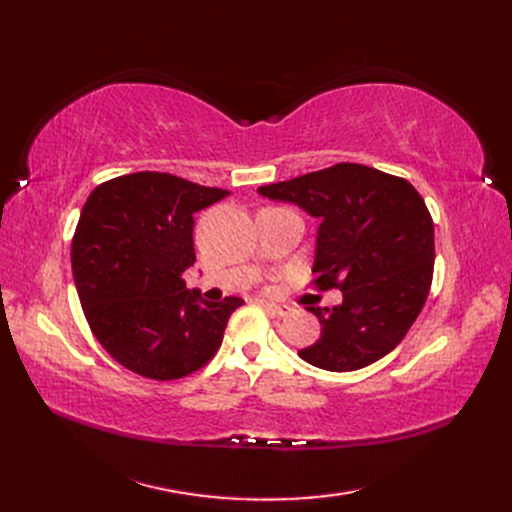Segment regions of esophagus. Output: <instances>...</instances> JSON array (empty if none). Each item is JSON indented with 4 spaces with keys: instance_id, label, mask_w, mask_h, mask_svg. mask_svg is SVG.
Segmentation results:
<instances>
[{
    "instance_id": "34e87169",
    "label": "esophagus",
    "mask_w": 512,
    "mask_h": 512,
    "mask_svg": "<svg viewBox=\"0 0 512 512\" xmlns=\"http://www.w3.org/2000/svg\"><path fill=\"white\" fill-rule=\"evenodd\" d=\"M262 307H265L269 314L280 316V318H284V316L290 314V307H288V305H277V303H271V301H262Z\"/></svg>"
}]
</instances>
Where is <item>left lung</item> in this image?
Listing matches in <instances>:
<instances>
[{
    "label": "left lung",
    "mask_w": 512,
    "mask_h": 512,
    "mask_svg": "<svg viewBox=\"0 0 512 512\" xmlns=\"http://www.w3.org/2000/svg\"><path fill=\"white\" fill-rule=\"evenodd\" d=\"M258 192L299 205L320 220L312 271L320 290L339 288L342 305L307 307L322 331L299 350L327 371H354L389 354L427 301L433 277V220L406 179L339 162Z\"/></svg>",
    "instance_id": "left-lung-1"
}]
</instances>
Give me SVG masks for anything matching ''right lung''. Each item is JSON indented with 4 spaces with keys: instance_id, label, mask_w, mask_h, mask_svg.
<instances>
[{
    "instance_id": "right-lung-1",
    "label": "right lung",
    "mask_w": 512,
    "mask_h": 512,
    "mask_svg": "<svg viewBox=\"0 0 512 512\" xmlns=\"http://www.w3.org/2000/svg\"><path fill=\"white\" fill-rule=\"evenodd\" d=\"M228 190L170 173L121 175L89 194L72 237V275L102 348L138 376L177 380L218 352L243 301L211 303L188 290L196 262L194 213Z\"/></svg>"
}]
</instances>
